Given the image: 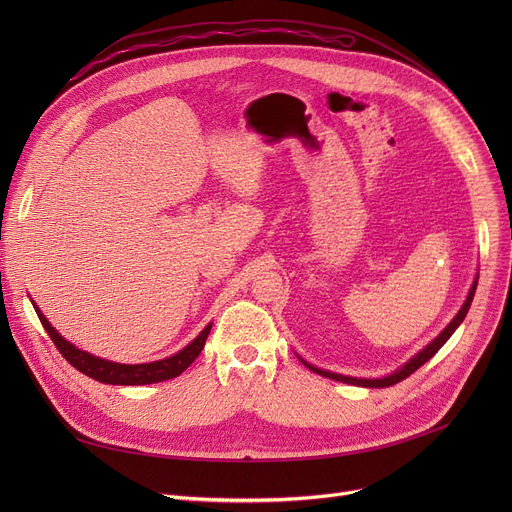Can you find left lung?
Here are the masks:
<instances>
[{
	"instance_id": "left-lung-1",
	"label": "left lung",
	"mask_w": 512,
	"mask_h": 512,
	"mask_svg": "<svg viewBox=\"0 0 512 512\" xmlns=\"http://www.w3.org/2000/svg\"><path fill=\"white\" fill-rule=\"evenodd\" d=\"M475 288H477V278H475V282H473V286H471V290H469V294H467V301H465V305L461 307V311L454 315V319L450 321V324L432 340L429 342L423 351H419L409 363H405L402 365L400 369H396L394 373H390V375H386V378H375V380H365V378H351V375H340V373H332V371H326V369H317V367H313V365H309L307 361H303L311 371H315V373H319V375H324V378H330V380H336V382H344V384H353V386H363V388H386V386H394V384H398V382H402L405 378H409L411 373H415L423 363H427L429 359H432L440 348L446 344V340L454 334V330L459 328L461 324H463V319H465V315H467V311H469V307H471V301H473V294H475Z\"/></svg>"
}]
</instances>
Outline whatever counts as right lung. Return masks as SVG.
<instances>
[{
    "mask_svg": "<svg viewBox=\"0 0 512 512\" xmlns=\"http://www.w3.org/2000/svg\"><path fill=\"white\" fill-rule=\"evenodd\" d=\"M35 311L41 319L45 332L49 334V338L53 340V344H56L62 357L72 367H76L80 373L89 375V378H93L101 384H114V386H143V384H157V382L178 378V375L199 357V353L205 346V340L209 336V330H211V324H209L191 344L184 346L182 351H178L176 355H172L168 359L153 361V363H141V365H122V363L105 361V359H99L85 351H80V348H76L74 344L64 340L56 330L51 328L47 317L39 311L37 305H35Z\"/></svg>",
    "mask_w": 512,
    "mask_h": 512,
    "instance_id": "add662e5",
    "label": "right lung"
}]
</instances>
